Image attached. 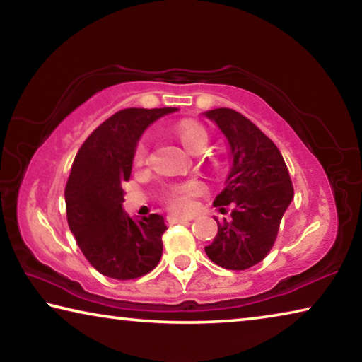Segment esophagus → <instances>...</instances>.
Here are the masks:
<instances>
[{
    "label": "esophagus",
    "mask_w": 362,
    "mask_h": 362,
    "mask_svg": "<svg viewBox=\"0 0 362 362\" xmlns=\"http://www.w3.org/2000/svg\"><path fill=\"white\" fill-rule=\"evenodd\" d=\"M168 220L170 223H180V222H189V220H193L192 216H179V214H170L168 216Z\"/></svg>",
    "instance_id": "obj_1"
}]
</instances>
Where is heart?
<instances>
[{
    "mask_svg": "<svg viewBox=\"0 0 362 362\" xmlns=\"http://www.w3.org/2000/svg\"><path fill=\"white\" fill-rule=\"evenodd\" d=\"M177 137H179L180 144L185 146L188 151L192 153H199V151H204L206 145H207V132L203 126L199 124H194V122H180L179 126H177ZM145 146L140 145L139 150H137V159L139 161H142L145 158ZM201 189V183L198 182H187V183H182V185H177L173 188V192L169 194V201L173 207L179 211L183 209H188L189 204H192V198L194 194H199Z\"/></svg>",
    "mask_w": 362,
    "mask_h": 362,
    "instance_id": "b5f03b06",
    "label": "heart"
}]
</instances>
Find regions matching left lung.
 Here are the masks:
<instances>
[{
	"instance_id": "1",
	"label": "left lung",
	"mask_w": 362,
	"mask_h": 362,
	"mask_svg": "<svg viewBox=\"0 0 362 362\" xmlns=\"http://www.w3.org/2000/svg\"><path fill=\"white\" fill-rule=\"evenodd\" d=\"M223 134L231 169L214 206H233L231 218L204 250L226 269H247L265 259L276 241L281 218L293 198L289 170L278 146L246 116L231 108L203 113Z\"/></svg>"
}]
</instances>
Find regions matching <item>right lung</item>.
<instances>
[{"instance_id":"add662e5","label":"right lung","mask_w":362,"mask_h":362,"mask_svg":"<svg viewBox=\"0 0 362 362\" xmlns=\"http://www.w3.org/2000/svg\"><path fill=\"white\" fill-rule=\"evenodd\" d=\"M177 108H126L86 139L65 187L66 220L79 249L103 276L126 281L150 273L163 255L164 217L132 218L122 209L124 183L146 127Z\"/></svg>"}]
</instances>
